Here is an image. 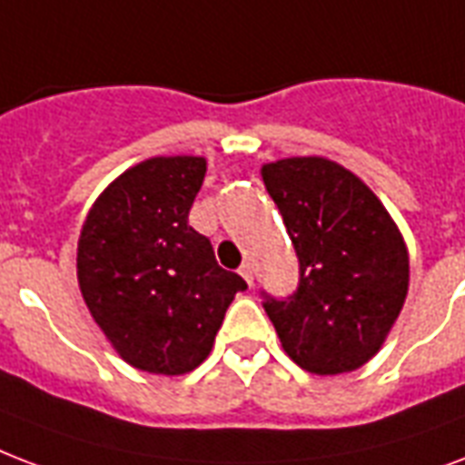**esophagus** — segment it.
Wrapping results in <instances>:
<instances>
[{
  "label": "esophagus",
  "instance_id": "34e87169",
  "mask_svg": "<svg viewBox=\"0 0 465 465\" xmlns=\"http://www.w3.org/2000/svg\"><path fill=\"white\" fill-rule=\"evenodd\" d=\"M239 272H241V278L246 280L248 285L253 288V268H251V263H243V265H241Z\"/></svg>",
  "mask_w": 465,
  "mask_h": 465
}]
</instances>
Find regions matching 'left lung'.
Masks as SVG:
<instances>
[{
  "instance_id": "obj_1",
  "label": "left lung",
  "mask_w": 465,
  "mask_h": 465,
  "mask_svg": "<svg viewBox=\"0 0 465 465\" xmlns=\"http://www.w3.org/2000/svg\"><path fill=\"white\" fill-rule=\"evenodd\" d=\"M300 258V285L265 312L297 366L317 375L356 371L381 351L407 288L410 256L371 187L319 155L261 168Z\"/></svg>"
}]
</instances>
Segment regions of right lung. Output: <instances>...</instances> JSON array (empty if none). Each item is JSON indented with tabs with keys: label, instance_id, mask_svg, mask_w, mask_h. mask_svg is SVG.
<instances>
[{
	"label": "right lung",
	"instance_id": "add662e5",
	"mask_svg": "<svg viewBox=\"0 0 465 465\" xmlns=\"http://www.w3.org/2000/svg\"><path fill=\"white\" fill-rule=\"evenodd\" d=\"M204 173L200 155L138 163L99 194L77 241V282L92 319L146 373L200 366L232 300L248 288L187 224Z\"/></svg>",
	"mask_w": 465,
	"mask_h": 465
}]
</instances>
